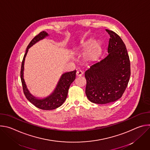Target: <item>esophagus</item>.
Listing matches in <instances>:
<instances>
[{
	"label": "esophagus",
	"mask_w": 150,
	"mask_h": 150,
	"mask_svg": "<svg viewBox=\"0 0 150 150\" xmlns=\"http://www.w3.org/2000/svg\"><path fill=\"white\" fill-rule=\"evenodd\" d=\"M83 74V72L81 71H78L76 73V75L77 76H81Z\"/></svg>",
	"instance_id": "34e87169"
}]
</instances>
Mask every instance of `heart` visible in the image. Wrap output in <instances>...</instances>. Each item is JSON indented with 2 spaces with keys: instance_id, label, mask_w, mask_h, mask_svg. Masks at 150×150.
Here are the masks:
<instances>
[{
  "instance_id": "b5f03b06",
  "label": "heart",
  "mask_w": 150,
  "mask_h": 150,
  "mask_svg": "<svg viewBox=\"0 0 150 150\" xmlns=\"http://www.w3.org/2000/svg\"><path fill=\"white\" fill-rule=\"evenodd\" d=\"M86 47H90V48L88 49V50L86 54H85V56H86L88 59L90 60H96L99 56V54L101 53V46L99 42H94L93 43V41L90 40L86 43Z\"/></svg>"
}]
</instances>
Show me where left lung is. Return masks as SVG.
<instances>
[{
	"label": "left lung",
	"instance_id": "obj_1",
	"mask_svg": "<svg viewBox=\"0 0 150 150\" xmlns=\"http://www.w3.org/2000/svg\"><path fill=\"white\" fill-rule=\"evenodd\" d=\"M110 35L108 55L95 63L85 72V94L96 104H107L122 97L131 76V65L126 46L114 31L106 29Z\"/></svg>",
	"mask_w": 150,
	"mask_h": 150
}]
</instances>
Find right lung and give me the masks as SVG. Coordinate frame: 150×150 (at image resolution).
I'll list each match as a JSON object with an SVG mask.
<instances>
[{"instance_id":"obj_1","label":"right lung","mask_w":150,"mask_h":150,"mask_svg":"<svg viewBox=\"0 0 150 150\" xmlns=\"http://www.w3.org/2000/svg\"><path fill=\"white\" fill-rule=\"evenodd\" d=\"M48 35V34L45 31L40 32L38 35L31 41L30 44L27 46L25 53L24 56L23 60L21 64V79L23 85V89L24 94L27 100L33 104L37 108L46 110H50L55 109L60 107L67 99L69 88L71 84L75 80L76 76V71L69 72L63 74L57 83V87L54 90V92L49 97L44 99H37L33 97L28 91L26 85L23 78V71H24V65L25 56L27 54L28 49L34 45L35 42L39 40L44 38Z\"/></svg>"}]
</instances>
